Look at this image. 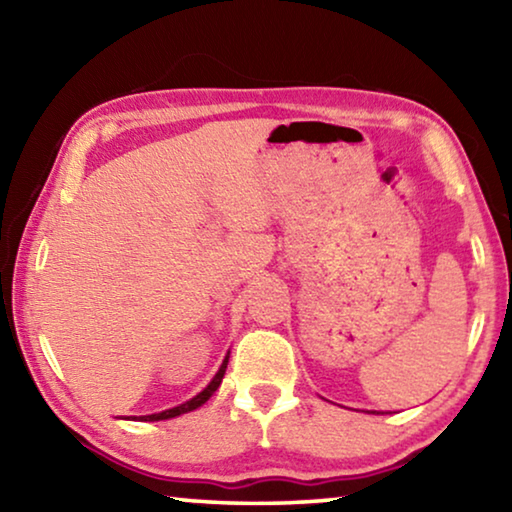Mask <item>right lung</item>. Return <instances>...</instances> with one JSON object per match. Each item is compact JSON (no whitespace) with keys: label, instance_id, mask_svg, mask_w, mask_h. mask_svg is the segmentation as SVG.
<instances>
[{"label":"right lung","instance_id":"right-lung-1","mask_svg":"<svg viewBox=\"0 0 512 512\" xmlns=\"http://www.w3.org/2000/svg\"><path fill=\"white\" fill-rule=\"evenodd\" d=\"M228 357H230V352L225 354V359H223V363H221V368L216 370V375L212 377V381L210 384H207L201 393L198 395H194L192 400H187L185 404H178V406H173V409H167V411H162V413H151V415H142L140 420H144V422H158V420H169V418H176V415H183V413H189V411H194V409H198V406H203L207 400H210V397L214 395V391L216 388L221 386V381H223V375H225V368H228Z\"/></svg>","mask_w":512,"mask_h":512}]
</instances>
